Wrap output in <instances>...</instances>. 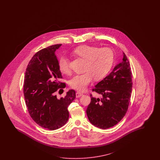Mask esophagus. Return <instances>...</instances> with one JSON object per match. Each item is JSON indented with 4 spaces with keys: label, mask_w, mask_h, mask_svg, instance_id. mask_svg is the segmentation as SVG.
<instances>
[{
    "label": "esophagus",
    "mask_w": 160,
    "mask_h": 160,
    "mask_svg": "<svg viewBox=\"0 0 160 160\" xmlns=\"http://www.w3.org/2000/svg\"><path fill=\"white\" fill-rule=\"evenodd\" d=\"M82 96V92H76V97H77V98H78V97H81V96Z\"/></svg>",
    "instance_id": "esophagus-1"
}]
</instances>
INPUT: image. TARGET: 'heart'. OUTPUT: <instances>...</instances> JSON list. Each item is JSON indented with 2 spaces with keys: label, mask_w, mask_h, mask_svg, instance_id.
Wrapping results in <instances>:
<instances>
[{
  "label": "heart",
  "mask_w": 160,
  "mask_h": 160,
  "mask_svg": "<svg viewBox=\"0 0 160 160\" xmlns=\"http://www.w3.org/2000/svg\"><path fill=\"white\" fill-rule=\"evenodd\" d=\"M74 53L86 60L82 74L74 76L70 80L72 88L82 91L92 82V78L101 80L106 77L112 68L114 62V53L108 48H98L89 45H82L74 51ZM58 68L62 73H70L69 62L66 57L63 56L58 61Z\"/></svg>",
  "instance_id": "obj_1"
}]
</instances>
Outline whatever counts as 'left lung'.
<instances>
[{"instance_id": "1", "label": "left lung", "mask_w": 160, "mask_h": 160, "mask_svg": "<svg viewBox=\"0 0 160 160\" xmlns=\"http://www.w3.org/2000/svg\"><path fill=\"white\" fill-rule=\"evenodd\" d=\"M122 61L92 89L102 98L90 95L86 113L90 122L101 129L116 125L127 112L132 91V73L130 63L123 52Z\"/></svg>"}]
</instances>
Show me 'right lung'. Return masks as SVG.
<instances>
[{"label":"right lung","instance_id":"add662e5","mask_svg":"<svg viewBox=\"0 0 160 160\" xmlns=\"http://www.w3.org/2000/svg\"><path fill=\"white\" fill-rule=\"evenodd\" d=\"M61 46H50L37 52L29 62L24 76L23 93L30 116L39 126L50 130L67 122L68 107L76 98L74 90H69L64 97L56 94L58 88L66 87L65 83L58 81L62 76L55 54Z\"/></svg>","mask_w":160,"mask_h":160}]
</instances>
